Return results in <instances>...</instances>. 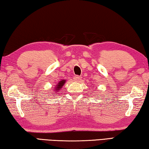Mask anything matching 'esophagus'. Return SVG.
I'll return each mask as SVG.
<instances>
[{"label":"esophagus","mask_w":149,"mask_h":149,"mask_svg":"<svg viewBox=\"0 0 149 149\" xmlns=\"http://www.w3.org/2000/svg\"><path fill=\"white\" fill-rule=\"evenodd\" d=\"M80 79H81V77L80 76H78V75H76V76L74 77V80L75 81H80Z\"/></svg>","instance_id":"esophagus-1"}]
</instances>
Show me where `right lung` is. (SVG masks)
I'll list each match as a JSON object with an SVG mask.
<instances>
[{"label":"right lung","instance_id":"obj_1","mask_svg":"<svg viewBox=\"0 0 149 149\" xmlns=\"http://www.w3.org/2000/svg\"><path fill=\"white\" fill-rule=\"evenodd\" d=\"M65 81H66L65 80H62L61 81H60L59 82H58V83L57 85H56V87H55V91H59L60 90H61V88H62V86H63V85H64V84L65 83Z\"/></svg>","mask_w":149,"mask_h":149}]
</instances>
